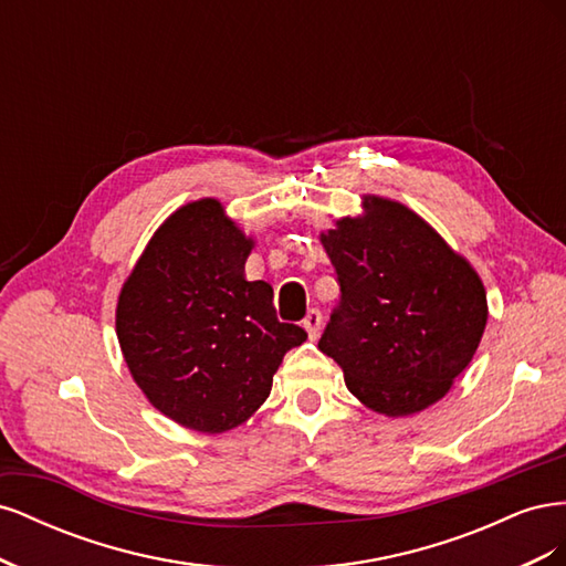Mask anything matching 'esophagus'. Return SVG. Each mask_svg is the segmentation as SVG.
<instances>
[{
	"instance_id": "esophagus-1",
	"label": "esophagus",
	"mask_w": 566,
	"mask_h": 566,
	"mask_svg": "<svg viewBox=\"0 0 566 566\" xmlns=\"http://www.w3.org/2000/svg\"><path fill=\"white\" fill-rule=\"evenodd\" d=\"M302 325H304V331L310 333V339H318L321 328H323V316H321V312H318V310H310V312H306Z\"/></svg>"
}]
</instances>
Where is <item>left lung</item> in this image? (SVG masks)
Listing matches in <instances>:
<instances>
[{
  "label": "left lung",
  "mask_w": 566,
  "mask_h": 566,
  "mask_svg": "<svg viewBox=\"0 0 566 566\" xmlns=\"http://www.w3.org/2000/svg\"><path fill=\"white\" fill-rule=\"evenodd\" d=\"M364 208L321 233L342 297L318 349L375 413L413 416L470 366L489 318L486 290L406 205L366 196Z\"/></svg>",
  "instance_id": "1"
}]
</instances>
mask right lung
Masks as SVG:
<instances>
[{
  "label": "right lung",
  "mask_w": 566,
  "mask_h": 566,
  "mask_svg": "<svg viewBox=\"0 0 566 566\" xmlns=\"http://www.w3.org/2000/svg\"><path fill=\"white\" fill-rule=\"evenodd\" d=\"M254 248L214 198L188 202L153 233L117 297L115 331L134 382L163 416L219 434L260 408L285 352L273 290L245 279Z\"/></svg>",
  "instance_id": "right-lung-1"
}]
</instances>
